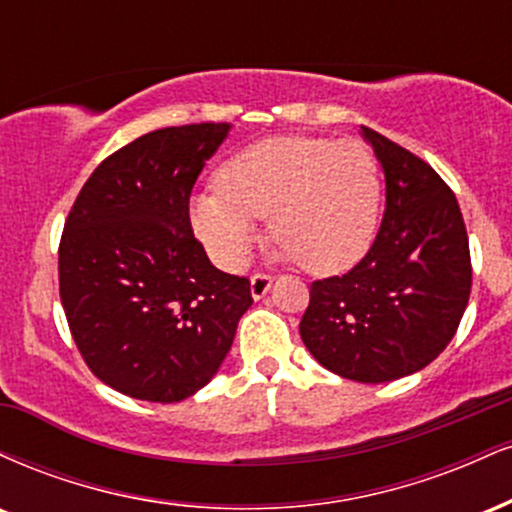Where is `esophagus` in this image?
<instances>
[{
  "mask_svg": "<svg viewBox=\"0 0 512 512\" xmlns=\"http://www.w3.org/2000/svg\"><path fill=\"white\" fill-rule=\"evenodd\" d=\"M269 289H272V276L260 274V272L250 276V293H252V298H255V301H260V298L267 296Z\"/></svg>",
  "mask_w": 512,
  "mask_h": 512,
  "instance_id": "1",
  "label": "esophagus"
}]
</instances>
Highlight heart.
Instances as JSON below:
<instances>
[{"label":"heart","instance_id":"b5f03b06","mask_svg":"<svg viewBox=\"0 0 512 512\" xmlns=\"http://www.w3.org/2000/svg\"><path fill=\"white\" fill-rule=\"evenodd\" d=\"M262 216L276 255L313 274H337L366 255L378 231L380 173L358 139L269 137L240 149L219 185L197 192L190 221L219 267L248 262Z\"/></svg>","mask_w":512,"mask_h":512}]
</instances>
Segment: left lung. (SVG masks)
Returning a JSON list of instances; mask_svg holds the SVG:
<instances>
[{"instance_id":"left-lung-1","label":"left lung","mask_w":512,"mask_h":512,"mask_svg":"<svg viewBox=\"0 0 512 512\" xmlns=\"http://www.w3.org/2000/svg\"><path fill=\"white\" fill-rule=\"evenodd\" d=\"M385 173V214L354 269L310 284L301 339L320 366L356 383L426 368L455 337L472 289L469 238L443 178L361 127Z\"/></svg>"}]
</instances>
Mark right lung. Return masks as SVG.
I'll list each match as a JSON object with an SVG mask.
<instances>
[{"label":"right lung","instance_id":"obj_1","mask_svg":"<svg viewBox=\"0 0 512 512\" xmlns=\"http://www.w3.org/2000/svg\"><path fill=\"white\" fill-rule=\"evenodd\" d=\"M228 122L166 127L91 173L60 240V298L86 366L113 390L180 402L219 370L252 305L192 233L190 195Z\"/></svg>","mask_w":512,"mask_h":512}]
</instances>
